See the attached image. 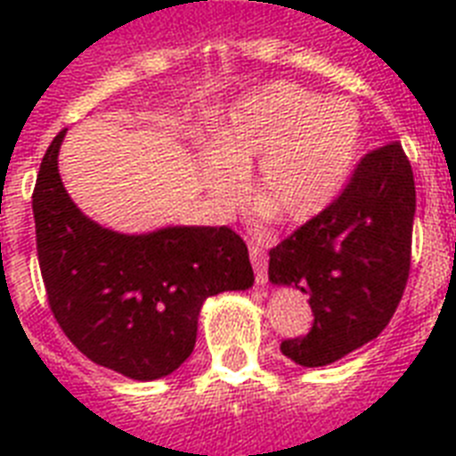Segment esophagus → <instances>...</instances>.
<instances>
[{"label":"esophagus","instance_id":"esophagus-1","mask_svg":"<svg viewBox=\"0 0 456 456\" xmlns=\"http://www.w3.org/2000/svg\"><path fill=\"white\" fill-rule=\"evenodd\" d=\"M250 263L256 270L257 284H267V256L260 243H250Z\"/></svg>","mask_w":456,"mask_h":456}]
</instances>
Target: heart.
<instances>
[{"instance_id":"b5f03b06","label":"heart","mask_w":456,"mask_h":456,"mask_svg":"<svg viewBox=\"0 0 456 456\" xmlns=\"http://www.w3.org/2000/svg\"><path fill=\"white\" fill-rule=\"evenodd\" d=\"M364 120L347 99L270 82L241 96L213 123V146L199 156L200 184L217 206L241 196V172L267 217L303 224L324 213L353 177Z\"/></svg>"}]
</instances>
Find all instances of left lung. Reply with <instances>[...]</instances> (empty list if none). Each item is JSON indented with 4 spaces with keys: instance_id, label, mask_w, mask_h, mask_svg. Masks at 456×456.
Here are the masks:
<instances>
[{
    "instance_id": "8db88e82",
    "label": "left lung",
    "mask_w": 456,
    "mask_h": 456,
    "mask_svg": "<svg viewBox=\"0 0 456 456\" xmlns=\"http://www.w3.org/2000/svg\"><path fill=\"white\" fill-rule=\"evenodd\" d=\"M417 191L403 146L367 153L324 213L270 250V281L310 296L314 324L281 343L300 367H326L374 340L403 298Z\"/></svg>"
}]
</instances>
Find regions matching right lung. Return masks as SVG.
<instances>
[{
    "instance_id": "right-lung-1",
    "label": "right lung",
    "mask_w": 456,
    "mask_h": 456,
    "mask_svg": "<svg viewBox=\"0 0 456 456\" xmlns=\"http://www.w3.org/2000/svg\"><path fill=\"white\" fill-rule=\"evenodd\" d=\"M59 132L32 193L37 257L53 317L89 360L156 381L196 346L206 298L253 286L248 248L229 227L120 234L89 220L59 175Z\"/></svg>"
}]
</instances>
